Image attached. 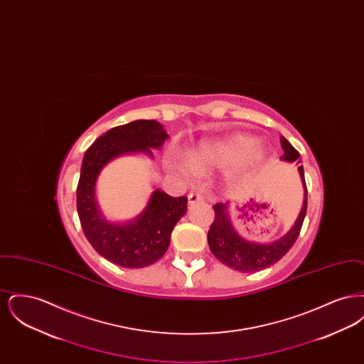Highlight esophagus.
Instances as JSON below:
<instances>
[{
  "mask_svg": "<svg viewBox=\"0 0 364 364\" xmlns=\"http://www.w3.org/2000/svg\"><path fill=\"white\" fill-rule=\"evenodd\" d=\"M199 200H203V196L200 193H198V192H191V193H188V202H190L191 205L195 203V202H199Z\"/></svg>",
  "mask_w": 364,
  "mask_h": 364,
  "instance_id": "1",
  "label": "esophagus"
}]
</instances>
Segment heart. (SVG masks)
<instances>
[{"label": "heart", "mask_w": 364, "mask_h": 364, "mask_svg": "<svg viewBox=\"0 0 364 364\" xmlns=\"http://www.w3.org/2000/svg\"><path fill=\"white\" fill-rule=\"evenodd\" d=\"M264 159V151L257 147V140L247 135H233L220 141H205L190 154L191 165L198 171L224 169L236 165L257 166ZM180 172L187 178L196 174L191 166H180Z\"/></svg>", "instance_id": "heart-1"}]
</instances>
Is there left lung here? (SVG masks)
Segmentation results:
<instances>
[{
  "mask_svg": "<svg viewBox=\"0 0 364 364\" xmlns=\"http://www.w3.org/2000/svg\"><path fill=\"white\" fill-rule=\"evenodd\" d=\"M281 144L284 149V156L281 159L294 162L300 154L294 146L281 136ZM300 162V161H299ZM299 172L301 176V181L304 186V202L301 211L292 226V229L277 242L272 244H258V242H247L233 230L226 214V205L215 203L214 208V221L210 226L208 233V247L213 255L226 264L230 269H235L242 273L259 272L281 259L294 245L301 230L303 221L307 213V186L304 178L303 166H299Z\"/></svg>",
  "mask_w": 364,
  "mask_h": 364,
  "instance_id": "8db88e82",
  "label": "left lung"
}]
</instances>
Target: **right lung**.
Wrapping results in <instances>:
<instances>
[{"label":"right lung","instance_id":"right-lung-1","mask_svg":"<svg viewBox=\"0 0 364 364\" xmlns=\"http://www.w3.org/2000/svg\"><path fill=\"white\" fill-rule=\"evenodd\" d=\"M166 132L156 120H136L109 129L83 156L76 188V208L87 240L104 258L127 269L146 267L161 259L171 244L174 225L187 211L188 198L153 192L143 214L131 224L114 225L101 218L94 187L97 177L112 158L125 153L159 149Z\"/></svg>","mask_w":364,"mask_h":364}]
</instances>
